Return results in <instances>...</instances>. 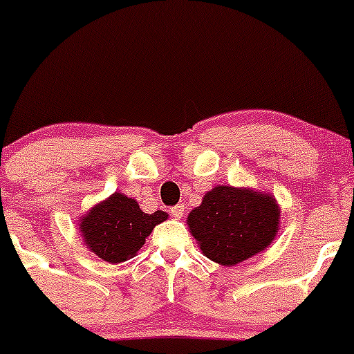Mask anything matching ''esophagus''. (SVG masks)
Returning a JSON list of instances; mask_svg holds the SVG:
<instances>
[{"label": "esophagus", "instance_id": "34e87169", "mask_svg": "<svg viewBox=\"0 0 354 354\" xmlns=\"http://www.w3.org/2000/svg\"><path fill=\"white\" fill-rule=\"evenodd\" d=\"M184 205L183 204H179V205H175V207H171V216H174V218H177V220H179V218H183L184 216Z\"/></svg>", "mask_w": 354, "mask_h": 354}]
</instances>
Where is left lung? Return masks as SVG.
<instances>
[{
  "instance_id": "1",
  "label": "left lung",
  "mask_w": 354,
  "mask_h": 354,
  "mask_svg": "<svg viewBox=\"0 0 354 354\" xmlns=\"http://www.w3.org/2000/svg\"><path fill=\"white\" fill-rule=\"evenodd\" d=\"M186 223L205 257L220 266H236L273 243L280 205L270 192L220 184L205 193Z\"/></svg>"
}]
</instances>
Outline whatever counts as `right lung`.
Wrapping results in <instances>:
<instances>
[{
  "label": "right lung",
  "mask_w": 354,
  "mask_h": 354,
  "mask_svg": "<svg viewBox=\"0 0 354 354\" xmlns=\"http://www.w3.org/2000/svg\"><path fill=\"white\" fill-rule=\"evenodd\" d=\"M167 220L168 212L147 214L136 200L115 192L81 216L77 225L83 245L90 252L109 264H120L133 259L156 225Z\"/></svg>",
  "instance_id": "obj_1"
}]
</instances>
